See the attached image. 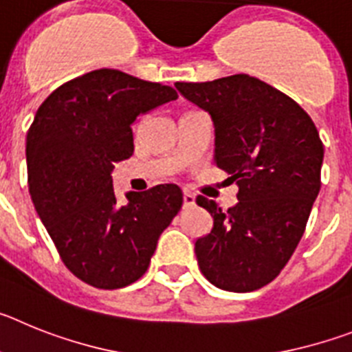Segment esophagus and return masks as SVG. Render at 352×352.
<instances>
[{"label": "esophagus", "mask_w": 352, "mask_h": 352, "mask_svg": "<svg viewBox=\"0 0 352 352\" xmlns=\"http://www.w3.org/2000/svg\"><path fill=\"white\" fill-rule=\"evenodd\" d=\"M195 204V197L192 194H188V192H185L183 194V208H192Z\"/></svg>", "instance_id": "1"}]
</instances>
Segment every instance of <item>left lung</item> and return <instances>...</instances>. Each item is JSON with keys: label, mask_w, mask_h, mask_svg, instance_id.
<instances>
[{"label": "left lung", "mask_w": 352, "mask_h": 352, "mask_svg": "<svg viewBox=\"0 0 352 352\" xmlns=\"http://www.w3.org/2000/svg\"><path fill=\"white\" fill-rule=\"evenodd\" d=\"M174 86L210 113L214 162L239 186L227 211L195 199L213 217L210 234L195 241L199 268L223 291L264 287L296 250L321 190L319 132L291 96L247 74Z\"/></svg>", "instance_id": "8db88e82"}]
</instances>
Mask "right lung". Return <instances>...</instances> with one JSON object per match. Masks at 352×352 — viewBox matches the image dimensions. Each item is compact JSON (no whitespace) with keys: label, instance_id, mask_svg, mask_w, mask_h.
Masks as SVG:
<instances>
[{"label":"right lung","instance_id":"add662e5","mask_svg":"<svg viewBox=\"0 0 352 352\" xmlns=\"http://www.w3.org/2000/svg\"><path fill=\"white\" fill-rule=\"evenodd\" d=\"M170 86L100 68L61 84L28 130V185L63 264L98 289L139 280L158 238L183 204L176 185L129 192L120 204L111 173L133 153L132 123L176 100Z\"/></svg>","mask_w":352,"mask_h":352}]
</instances>
